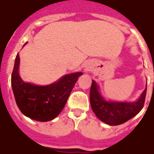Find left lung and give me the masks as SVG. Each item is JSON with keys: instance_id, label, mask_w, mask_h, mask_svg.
I'll return each instance as SVG.
<instances>
[{"instance_id": "obj_1", "label": "left lung", "mask_w": 154, "mask_h": 154, "mask_svg": "<svg viewBox=\"0 0 154 154\" xmlns=\"http://www.w3.org/2000/svg\"><path fill=\"white\" fill-rule=\"evenodd\" d=\"M147 91V85L138 100L135 101H115L105 99L100 87L94 80L90 91L91 109L98 119L109 125H119L125 123L142 110Z\"/></svg>"}]
</instances>
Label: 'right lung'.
<instances>
[{
	"mask_svg": "<svg viewBox=\"0 0 154 154\" xmlns=\"http://www.w3.org/2000/svg\"><path fill=\"white\" fill-rule=\"evenodd\" d=\"M20 60L18 54L11 75V87L17 106L24 116L34 120L47 122L55 119L65 106L78 77L83 73L66 74L53 83L39 86L22 80Z\"/></svg>",
	"mask_w": 154,
	"mask_h": 154,
	"instance_id": "right-lung-1",
	"label": "right lung"
}]
</instances>
